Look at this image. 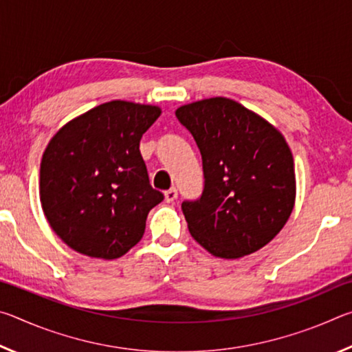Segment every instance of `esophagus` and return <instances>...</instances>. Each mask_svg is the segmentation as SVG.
Returning a JSON list of instances; mask_svg holds the SVG:
<instances>
[{
    "mask_svg": "<svg viewBox=\"0 0 352 352\" xmlns=\"http://www.w3.org/2000/svg\"><path fill=\"white\" fill-rule=\"evenodd\" d=\"M177 197H178V192H177L175 188H170L164 192V199H166V201H168V204H172V201L177 200Z\"/></svg>",
    "mask_w": 352,
    "mask_h": 352,
    "instance_id": "esophagus-1",
    "label": "esophagus"
}]
</instances>
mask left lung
Masks as SVG:
<instances>
[{
    "mask_svg": "<svg viewBox=\"0 0 352 352\" xmlns=\"http://www.w3.org/2000/svg\"><path fill=\"white\" fill-rule=\"evenodd\" d=\"M175 116L204 163V192L182 204L190 236L217 258L258 252L283 230L295 205L294 157L284 136L228 98L182 105Z\"/></svg>",
    "mask_w": 352,
    "mask_h": 352,
    "instance_id": "obj_1",
    "label": "left lung"
}]
</instances>
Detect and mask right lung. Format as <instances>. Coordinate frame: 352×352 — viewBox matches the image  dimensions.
<instances>
[{"instance_id": "1", "label": "right lung", "mask_w": 352, "mask_h": 352, "mask_svg": "<svg viewBox=\"0 0 352 352\" xmlns=\"http://www.w3.org/2000/svg\"><path fill=\"white\" fill-rule=\"evenodd\" d=\"M160 115V107L111 100L51 138L40 164V201L74 252L116 259L141 241L148 211L164 199L151 186L140 152Z\"/></svg>"}]
</instances>
